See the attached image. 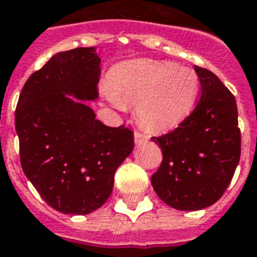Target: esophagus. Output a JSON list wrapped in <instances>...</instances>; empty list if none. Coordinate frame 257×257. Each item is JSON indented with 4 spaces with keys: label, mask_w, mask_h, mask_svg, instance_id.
Wrapping results in <instances>:
<instances>
[{
    "label": "esophagus",
    "mask_w": 257,
    "mask_h": 257,
    "mask_svg": "<svg viewBox=\"0 0 257 257\" xmlns=\"http://www.w3.org/2000/svg\"><path fill=\"white\" fill-rule=\"evenodd\" d=\"M149 138H150V137L147 134H145V133H142V131H135L134 133V139L137 143L145 142V141H147Z\"/></svg>",
    "instance_id": "34e87169"
}]
</instances>
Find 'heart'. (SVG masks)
<instances>
[{"instance_id": "b5f03b06", "label": "heart", "mask_w": 257, "mask_h": 257, "mask_svg": "<svg viewBox=\"0 0 257 257\" xmlns=\"http://www.w3.org/2000/svg\"><path fill=\"white\" fill-rule=\"evenodd\" d=\"M198 80L192 69L169 61L138 60L115 69L107 99L118 108L137 106V118L149 130H168L192 111Z\"/></svg>"}]
</instances>
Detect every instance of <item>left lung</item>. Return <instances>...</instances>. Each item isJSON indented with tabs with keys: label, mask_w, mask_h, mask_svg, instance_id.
Segmentation results:
<instances>
[{
	"label": "left lung",
	"mask_w": 257,
	"mask_h": 257,
	"mask_svg": "<svg viewBox=\"0 0 257 257\" xmlns=\"http://www.w3.org/2000/svg\"><path fill=\"white\" fill-rule=\"evenodd\" d=\"M194 69L201 84L196 108L177 128L151 138L164 157L151 185L178 210L204 209L220 200L241 153L236 99L209 69Z\"/></svg>",
	"instance_id": "1"
}]
</instances>
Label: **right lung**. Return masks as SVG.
Masks as SVG:
<instances>
[{
  "label": "right lung",
  "instance_id": "add662e5",
  "mask_svg": "<svg viewBox=\"0 0 257 257\" xmlns=\"http://www.w3.org/2000/svg\"><path fill=\"white\" fill-rule=\"evenodd\" d=\"M99 77L93 47L56 53L32 73L16 107L24 173L44 201L64 214L99 209L134 149L130 128L106 126L83 101L97 99Z\"/></svg>",
  "mask_w": 257,
  "mask_h": 257
}]
</instances>
